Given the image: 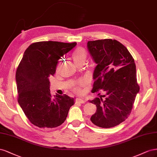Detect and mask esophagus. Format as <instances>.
<instances>
[{"label":"esophagus","mask_w":157,"mask_h":157,"mask_svg":"<svg viewBox=\"0 0 157 157\" xmlns=\"http://www.w3.org/2000/svg\"><path fill=\"white\" fill-rule=\"evenodd\" d=\"M75 102H77V103H85V102H86V100L82 98H77L75 99Z\"/></svg>","instance_id":"1"}]
</instances>
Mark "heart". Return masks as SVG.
I'll use <instances>...</instances> for the list:
<instances>
[{
  "label": "heart",
  "instance_id": "obj_1",
  "mask_svg": "<svg viewBox=\"0 0 157 157\" xmlns=\"http://www.w3.org/2000/svg\"><path fill=\"white\" fill-rule=\"evenodd\" d=\"M71 58L75 62V64H77L79 62L82 61H85L87 58V52L84 48L79 47L73 51L71 54ZM86 85V82L83 80L78 82L77 83L75 84L72 87V90L76 93H79L82 91V87Z\"/></svg>",
  "mask_w": 157,
  "mask_h": 157
}]
</instances>
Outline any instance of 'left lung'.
Wrapping results in <instances>:
<instances>
[{"instance_id": "obj_1", "label": "left lung", "mask_w": 157, "mask_h": 157, "mask_svg": "<svg viewBox=\"0 0 157 157\" xmlns=\"http://www.w3.org/2000/svg\"><path fill=\"white\" fill-rule=\"evenodd\" d=\"M87 48L97 64L92 91H105L89 101L97 106L91 121L100 128H113L128 118L140 91L136 64L127 48L116 40L89 41Z\"/></svg>"}]
</instances>
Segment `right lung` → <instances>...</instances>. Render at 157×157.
I'll use <instances>...</instances> for the list:
<instances>
[{
    "instance_id": "obj_1",
    "label": "right lung",
    "mask_w": 157,
    "mask_h": 157,
    "mask_svg": "<svg viewBox=\"0 0 157 157\" xmlns=\"http://www.w3.org/2000/svg\"><path fill=\"white\" fill-rule=\"evenodd\" d=\"M75 42L41 41L24 52L16 73L17 101L31 124L53 128L64 122L74 98L66 94L52 97L49 78L55 74L59 60L76 46Z\"/></svg>"
}]
</instances>
